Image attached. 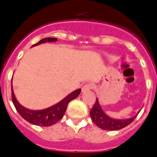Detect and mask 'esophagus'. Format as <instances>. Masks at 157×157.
Masks as SVG:
<instances>
[{
  "mask_svg": "<svg viewBox=\"0 0 157 157\" xmlns=\"http://www.w3.org/2000/svg\"><path fill=\"white\" fill-rule=\"evenodd\" d=\"M92 87H93V86H92L91 84H86V85L83 86L82 88V93H85V92L90 91V90L92 89Z\"/></svg>",
  "mask_w": 157,
  "mask_h": 157,
  "instance_id": "obj_1",
  "label": "esophagus"
}]
</instances>
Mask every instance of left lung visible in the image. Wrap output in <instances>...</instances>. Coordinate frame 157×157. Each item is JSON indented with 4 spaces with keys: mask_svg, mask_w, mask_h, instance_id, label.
Returning <instances> with one entry per match:
<instances>
[{
    "mask_svg": "<svg viewBox=\"0 0 157 157\" xmlns=\"http://www.w3.org/2000/svg\"><path fill=\"white\" fill-rule=\"evenodd\" d=\"M137 113H139V112ZM137 113L133 117L127 119H115L110 117L103 111L98 98L90 112L93 122L104 130H119L121 128H124L136 118Z\"/></svg>",
    "mask_w": 157,
    "mask_h": 157,
    "instance_id": "8db88e82",
    "label": "left lung"
}]
</instances>
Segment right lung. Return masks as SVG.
Listing matches in <instances>:
<instances>
[{"instance_id": "obj_1", "label": "right lung", "mask_w": 157, "mask_h": 157, "mask_svg": "<svg viewBox=\"0 0 157 157\" xmlns=\"http://www.w3.org/2000/svg\"><path fill=\"white\" fill-rule=\"evenodd\" d=\"M56 41H57V39L52 38V37L43 39L40 41H39L37 44L33 45L32 48L40 45L41 44L56 42ZM80 92H81V89L74 90L73 92L69 94L67 97H65L61 101L55 104V105H52V106L44 109L33 110V109H28L26 107L23 106L21 104H20V102L17 101V98L15 96L13 85H12V98H13V102L14 104V106L17 109V112L27 121H29V123L35 124V125H40V126H51L52 124H56L57 121H59L63 117V114L67 110L68 103L73 99L76 98L79 95Z\"/></svg>"}]
</instances>
